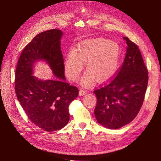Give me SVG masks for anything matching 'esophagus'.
Instances as JSON below:
<instances>
[{
  "instance_id": "1",
  "label": "esophagus",
  "mask_w": 161,
  "mask_h": 161,
  "mask_svg": "<svg viewBox=\"0 0 161 161\" xmlns=\"http://www.w3.org/2000/svg\"><path fill=\"white\" fill-rule=\"evenodd\" d=\"M86 94V91L84 90H82V89H80L79 90V96H84Z\"/></svg>"
}]
</instances>
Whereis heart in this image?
I'll list each match as a JSON object with an SVG mask.
<instances>
[{
  "label": "heart",
  "instance_id": "b5f03b06",
  "mask_svg": "<svg viewBox=\"0 0 161 161\" xmlns=\"http://www.w3.org/2000/svg\"><path fill=\"white\" fill-rule=\"evenodd\" d=\"M121 50L113 40L98 38L86 40L77 46V50L71 48L64 62L65 71L69 79L75 80L84 64L88 70L81 79V84L87 86L96 81H107L114 75L120 62Z\"/></svg>",
  "mask_w": 161,
  "mask_h": 161
}]
</instances>
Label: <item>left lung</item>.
<instances>
[{"label":"left lung","instance_id":"left-lung-1","mask_svg":"<svg viewBox=\"0 0 161 161\" xmlns=\"http://www.w3.org/2000/svg\"><path fill=\"white\" fill-rule=\"evenodd\" d=\"M125 57L116 77L94 90L97 103L94 109L98 123L111 130L130 123L143 104L148 86V70L137 46L127 37Z\"/></svg>","mask_w":161,"mask_h":161}]
</instances>
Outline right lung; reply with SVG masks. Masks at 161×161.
I'll return each instance as SVG.
<instances>
[{
  "label": "right lung",
  "instance_id": "obj_1",
  "mask_svg": "<svg viewBox=\"0 0 161 161\" xmlns=\"http://www.w3.org/2000/svg\"><path fill=\"white\" fill-rule=\"evenodd\" d=\"M63 33L53 29L38 34L21 53L15 71L16 96L30 120L46 131L62 129L69 121V105L78 96L76 86L66 82L61 39ZM48 64L55 80L34 76L37 62Z\"/></svg>",
  "mask_w": 161,
  "mask_h": 161
}]
</instances>
